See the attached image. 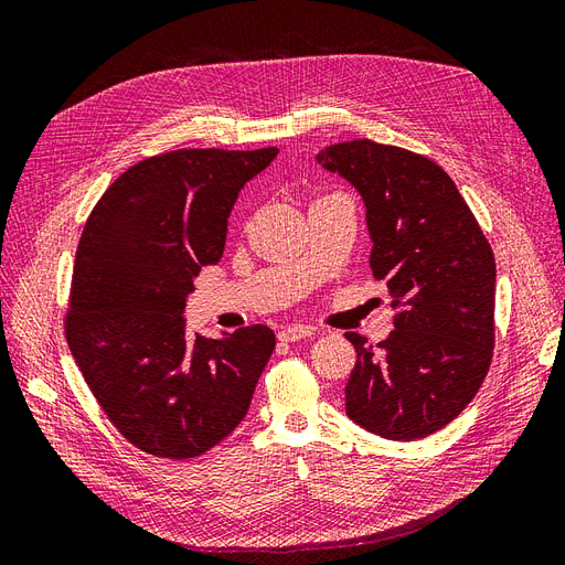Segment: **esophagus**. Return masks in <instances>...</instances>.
<instances>
[{"label": "esophagus", "mask_w": 565, "mask_h": 565, "mask_svg": "<svg viewBox=\"0 0 565 565\" xmlns=\"http://www.w3.org/2000/svg\"><path fill=\"white\" fill-rule=\"evenodd\" d=\"M313 334V328H309V324H292V328H285L278 332V339L285 341V344H292V341H299V339H306Z\"/></svg>", "instance_id": "1"}]
</instances>
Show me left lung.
Segmentation results:
<instances>
[{"label": "left lung", "mask_w": 565, "mask_h": 565, "mask_svg": "<svg viewBox=\"0 0 565 565\" xmlns=\"http://www.w3.org/2000/svg\"><path fill=\"white\" fill-rule=\"evenodd\" d=\"M318 162L365 202L370 268L398 309L377 347L349 332L358 361L347 415L370 434L417 440L450 424L481 388L494 347V256L455 181L429 158L370 139Z\"/></svg>", "instance_id": "1"}]
</instances>
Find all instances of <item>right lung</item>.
I'll list each match as a JSON object with an SVG mask.
<instances>
[{
	"mask_svg": "<svg viewBox=\"0 0 565 565\" xmlns=\"http://www.w3.org/2000/svg\"><path fill=\"white\" fill-rule=\"evenodd\" d=\"M278 148H183L119 174L84 224L65 339L115 429L139 450L191 459L247 415L276 349L266 324L224 339L185 330V297L224 254L243 185Z\"/></svg>",
	"mask_w": 565,
	"mask_h": 565,
	"instance_id": "right-lung-1",
	"label": "right lung"
}]
</instances>
